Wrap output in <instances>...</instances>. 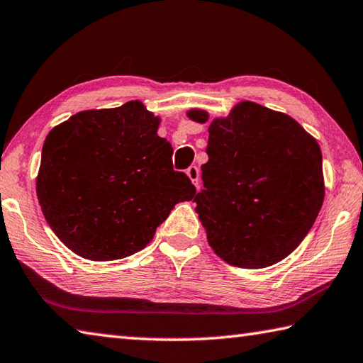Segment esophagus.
I'll use <instances>...</instances> for the list:
<instances>
[{
  "label": "esophagus",
  "instance_id": "esophagus-1",
  "mask_svg": "<svg viewBox=\"0 0 363 363\" xmlns=\"http://www.w3.org/2000/svg\"><path fill=\"white\" fill-rule=\"evenodd\" d=\"M187 176L190 177V181H192L196 187H199L200 184V169L195 167V164H192V167L187 168Z\"/></svg>",
  "mask_w": 363,
  "mask_h": 363
}]
</instances>
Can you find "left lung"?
Segmentation results:
<instances>
[{
	"label": "left lung",
	"mask_w": 363,
	"mask_h": 363,
	"mask_svg": "<svg viewBox=\"0 0 363 363\" xmlns=\"http://www.w3.org/2000/svg\"><path fill=\"white\" fill-rule=\"evenodd\" d=\"M189 117L208 121L199 109ZM206 154L194 201L209 246L242 268L286 259L324 201L318 141L287 114L242 101L211 123Z\"/></svg>",
	"instance_id": "left-lung-1"
}]
</instances>
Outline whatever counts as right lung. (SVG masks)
<instances>
[{
	"mask_svg": "<svg viewBox=\"0 0 363 363\" xmlns=\"http://www.w3.org/2000/svg\"><path fill=\"white\" fill-rule=\"evenodd\" d=\"M160 118L140 101L82 111L45 138L36 194L45 220L72 252L116 260L147 246L176 203L192 200L173 168Z\"/></svg>",
	"mask_w": 363,
	"mask_h": 363,
	"instance_id": "right-lung-1",
	"label": "right lung"
}]
</instances>
